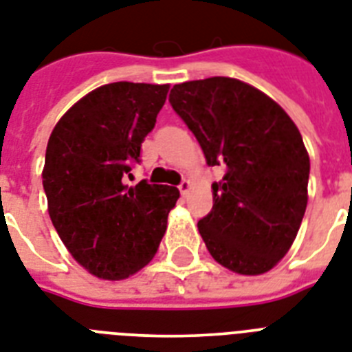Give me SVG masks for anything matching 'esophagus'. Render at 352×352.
I'll use <instances>...</instances> for the list:
<instances>
[{
  "instance_id": "obj_1",
  "label": "esophagus",
  "mask_w": 352,
  "mask_h": 352,
  "mask_svg": "<svg viewBox=\"0 0 352 352\" xmlns=\"http://www.w3.org/2000/svg\"><path fill=\"white\" fill-rule=\"evenodd\" d=\"M190 190H191V182L190 181H182L181 184H179V191H181V195L182 197H188V193H190Z\"/></svg>"
}]
</instances>
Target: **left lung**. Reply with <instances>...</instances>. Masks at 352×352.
Returning <instances> with one entry per match:
<instances>
[{"instance_id": "1", "label": "left lung", "mask_w": 352, "mask_h": 352, "mask_svg": "<svg viewBox=\"0 0 352 352\" xmlns=\"http://www.w3.org/2000/svg\"><path fill=\"white\" fill-rule=\"evenodd\" d=\"M170 104L193 131L213 182L199 221L210 255L241 275H262L289 251L304 219L309 155L291 117L271 97L231 77L175 85Z\"/></svg>"}]
</instances>
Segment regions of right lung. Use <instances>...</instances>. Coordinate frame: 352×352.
Masks as SVG:
<instances>
[{
  "mask_svg": "<svg viewBox=\"0 0 352 352\" xmlns=\"http://www.w3.org/2000/svg\"><path fill=\"white\" fill-rule=\"evenodd\" d=\"M168 85L110 82L77 101L48 139L43 188L57 235L92 275L121 280L155 256L179 199L173 186H126Z\"/></svg>",
  "mask_w": 352,
  "mask_h": 352,
  "instance_id": "add662e5",
  "label": "right lung"
}]
</instances>
